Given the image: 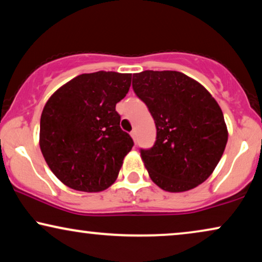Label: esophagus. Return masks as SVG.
<instances>
[{
	"label": "esophagus",
	"instance_id": "esophagus-1",
	"mask_svg": "<svg viewBox=\"0 0 262 262\" xmlns=\"http://www.w3.org/2000/svg\"><path fill=\"white\" fill-rule=\"evenodd\" d=\"M130 135H132V138H133V140L137 141V132L133 130V132H132V133H130Z\"/></svg>",
	"mask_w": 262,
	"mask_h": 262
}]
</instances>
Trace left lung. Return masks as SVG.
<instances>
[{
	"label": "left lung",
	"instance_id": "8db88e82",
	"mask_svg": "<svg viewBox=\"0 0 262 262\" xmlns=\"http://www.w3.org/2000/svg\"><path fill=\"white\" fill-rule=\"evenodd\" d=\"M133 90L147 105L157 128L153 147L141 149L140 155L151 180L170 193L205 182L228 142L217 100L200 82L176 71L137 73Z\"/></svg>",
	"mask_w": 262,
	"mask_h": 262
}]
</instances>
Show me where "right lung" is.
Listing matches in <instances>:
<instances>
[{
	"label": "right lung",
	"mask_w": 262,
	"mask_h": 262,
	"mask_svg": "<svg viewBox=\"0 0 262 262\" xmlns=\"http://www.w3.org/2000/svg\"><path fill=\"white\" fill-rule=\"evenodd\" d=\"M130 81L128 73L80 74L48 99L40 116V151L67 187L98 193L116 181L134 145L116 111Z\"/></svg>",
	"instance_id": "right-lung-1"
}]
</instances>
